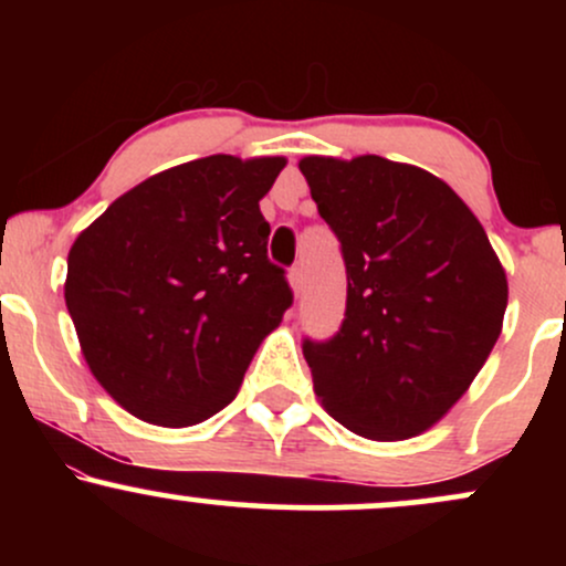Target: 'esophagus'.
Wrapping results in <instances>:
<instances>
[{
    "instance_id": "1",
    "label": "esophagus",
    "mask_w": 566,
    "mask_h": 566,
    "mask_svg": "<svg viewBox=\"0 0 566 566\" xmlns=\"http://www.w3.org/2000/svg\"><path fill=\"white\" fill-rule=\"evenodd\" d=\"M290 284H292V290H295V292L303 290V265L301 263H295L290 269Z\"/></svg>"
}]
</instances>
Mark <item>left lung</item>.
<instances>
[{"mask_svg":"<svg viewBox=\"0 0 566 566\" xmlns=\"http://www.w3.org/2000/svg\"><path fill=\"white\" fill-rule=\"evenodd\" d=\"M346 263V319L303 340L324 409L375 441L423 433L495 348L509 282L465 201L437 175L382 157L301 159Z\"/></svg>","mask_w":566,"mask_h":566,"instance_id":"left-lung-1","label":"left lung"}]
</instances>
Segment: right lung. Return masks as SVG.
<instances>
[{
  "instance_id": "obj_1",
  "label": "right lung",
  "mask_w": 566,
  "mask_h": 566,
  "mask_svg": "<svg viewBox=\"0 0 566 566\" xmlns=\"http://www.w3.org/2000/svg\"><path fill=\"white\" fill-rule=\"evenodd\" d=\"M284 165L186 161L129 188L76 237L69 314L97 382L129 415L186 428L237 396L292 305L258 205Z\"/></svg>"
}]
</instances>
